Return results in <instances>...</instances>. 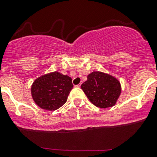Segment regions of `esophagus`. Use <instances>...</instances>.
<instances>
[{"label": "esophagus", "instance_id": "1", "mask_svg": "<svg viewBox=\"0 0 157 157\" xmlns=\"http://www.w3.org/2000/svg\"><path fill=\"white\" fill-rule=\"evenodd\" d=\"M80 86H81V83H80V84H77V85H76V87H80Z\"/></svg>", "mask_w": 157, "mask_h": 157}]
</instances>
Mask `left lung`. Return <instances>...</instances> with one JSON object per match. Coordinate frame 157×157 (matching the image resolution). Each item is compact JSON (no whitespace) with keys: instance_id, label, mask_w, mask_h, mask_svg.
Masks as SVG:
<instances>
[{"instance_id":"left-lung-1","label":"left lung","mask_w":157,"mask_h":157,"mask_svg":"<svg viewBox=\"0 0 157 157\" xmlns=\"http://www.w3.org/2000/svg\"><path fill=\"white\" fill-rule=\"evenodd\" d=\"M80 87L93 105L102 109L115 105L121 92L118 80L100 71L89 74L87 80Z\"/></svg>"}]
</instances>
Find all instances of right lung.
Returning <instances> with one entry per match:
<instances>
[{
    "mask_svg": "<svg viewBox=\"0 0 157 157\" xmlns=\"http://www.w3.org/2000/svg\"><path fill=\"white\" fill-rule=\"evenodd\" d=\"M73 86L69 76L55 71L35 80L31 86L32 97L40 108L55 111L67 102Z\"/></svg>",
    "mask_w": 157,
    "mask_h": 157,
    "instance_id": "obj_1",
    "label": "right lung"
}]
</instances>
